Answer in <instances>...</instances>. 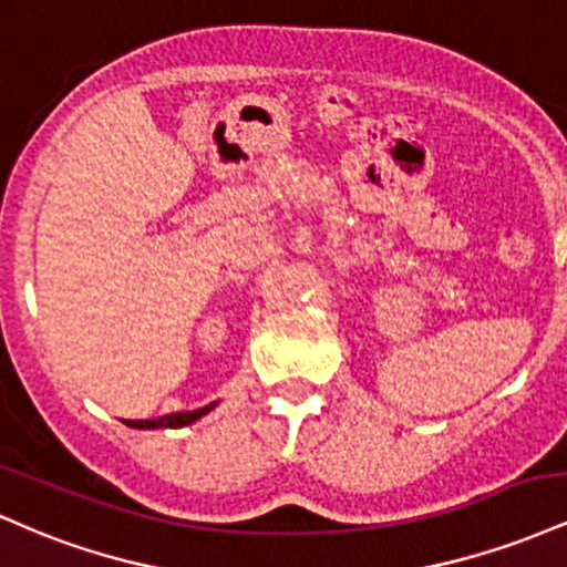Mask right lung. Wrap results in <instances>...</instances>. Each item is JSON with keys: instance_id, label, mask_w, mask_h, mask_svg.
<instances>
[{"instance_id": "obj_1", "label": "right lung", "mask_w": 567, "mask_h": 567, "mask_svg": "<svg viewBox=\"0 0 567 567\" xmlns=\"http://www.w3.org/2000/svg\"><path fill=\"white\" fill-rule=\"evenodd\" d=\"M216 405H207V408H199V410H192V413H171V415H162V419H148V421H125L127 426H135V429H181V426H188L194 424V421L202 419L205 413H210V410Z\"/></svg>"}]
</instances>
